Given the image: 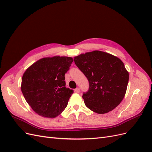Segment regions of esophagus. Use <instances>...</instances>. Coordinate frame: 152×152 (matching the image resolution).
Returning a JSON list of instances; mask_svg holds the SVG:
<instances>
[{
    "instance_id": "1",
    "label": "esophagus",
    "mask_w": 152,
    "mask_h": 152,
    "mask_svg": "<svg viewBox=\"0 0 152 152\" xmlns=\"http://www.w3.org/2000/svg\"><path fill=\"white\" fill-rule=\"evenodd\" d=\"M80 89L79 87H77V88H76L75 89V93H80Z\"/></svg>"
}]
</instances>
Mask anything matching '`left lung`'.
Listing matches in <instances>:
<instances>
[{
    "label": "left lung",
    "instance_id": "left-lung-1",
    "mask_svg": "<svg viewBox=\"0 0 152 152\" xmlns=\"http://www.w3.org/2000/svg\"><path fill=\"white\" fill-rule=\"evenodd\" d=\"M77 66L89 80V89L82 96L86 107L103 114L112 111L125 96L129 72L117 56L100 50L74 57Z\"/></svg>",
    "mask_w": 152,
    "mask_h": 152
}]
</instances>
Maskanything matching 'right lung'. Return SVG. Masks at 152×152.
Instances as JSON below:
<instances>
[{
  "mask_svg": "<svg viewBox=\"0 0 152 152\" xmlns=\"http://www.w3.org/2000/svg\"><path fill=\"white\" fill-rule=\"evenodd\" d=\"M73 59L56 56L40 59L26 69L21 89L34 111L46 118H55L68 104L73 91L66 88L65 74Z\"/></svg>",
  "mask_w": 152,
  "mask_h": 152,
  "instance_id": "obj_1",
  "label": "right lung"
}]
</instances>
